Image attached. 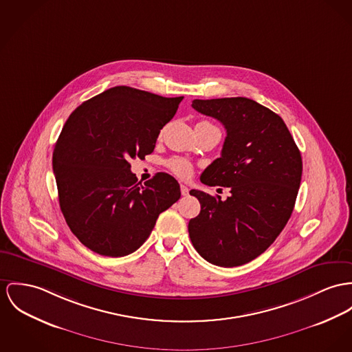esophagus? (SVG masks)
I'll return each mask as SVG.
<instances>
[{
	"mask_svg": "<svg viewBox=\"0 0 352 352\" xmlns=\"http://www.w3.org/2000/svg\"><path fill=\"white\" fill-rule=\"evenodd\" d=\"M181 192H182V195H188L189 194V188L185 186V185H181Z\"/></svg>",
	"mask_w": 352,
	"mask_h": 352,
	"instance_id": "34e87169",
	"label": "esophagus"
}]
</instances>
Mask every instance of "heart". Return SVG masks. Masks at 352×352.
Returning a JSON list of instances; mask_svg holds the SVG:
<instances>
[{
  "label": "heart",
  "mask_w": 352,
  "mask_h": 352,
  "mask_svg": "<svg viewBox=\"0 0 352 352\" xmlns=\"http://www.w3.org/2000/svg\"><path fill=\"white\" fill-rule=\"evenodd\" d=\"M167 166L175 175H178L181 178L189 177L191 170H192L191 163L184 158H171L167 161Z\"/></svg>",
  "instance_id": "b5f03b06"
}]
</instances>
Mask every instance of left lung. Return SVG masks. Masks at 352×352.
Instances as JSON below:
<instances>
[{
	"mask_svg": "<svg viewBox=\"0 0 352 352\" xmlns=\"http://www.w3.org/2000/svg\"><path fill=\"white\" fill-rule=\"evenodd\" d=\"M191 107L226 130L221 157L205 168L201 182L230 188L232 194L221 201L190 190L201 204L189 221L190 240L206 261L239 267L264 253L287 225L300 188L301 155L284 120L252 99H195Z\"/></svg>",
	"mask_w": 352,
	"mask_h": 352,
	"instance_id": "obj_1",
	"label": "left lung"
}]
</instances>
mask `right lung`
I'll use <instances>...</instances> for the list:
<instances>
[{
    "label": "right lung",
    "instance_id": "1",
    "mask_svg": "<svg viewBox=\"0 0 352 352\" xmlns=\"http://www.w3.org/2000/svg\"><path fill=\"white\" fill-rule=\"evenodd\" d=\"M182 99L118 85L84 102L65 122L52 158L60 209L92 252L109 257L135 252L160 214L179 199L174 177L157 173L138 182L130 161L154 151Z\"/></svg>",
    "mask_w": 352,
    "mask_h": 352
}]
</instances>
